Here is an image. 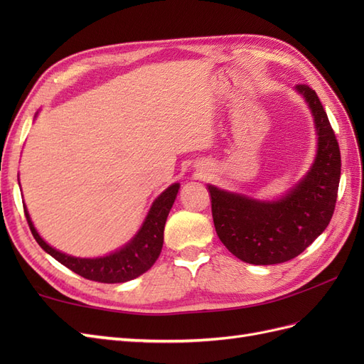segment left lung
<instances>
[{
  "mask_svg": "<svg viewBox=\"0 0 364 364\" xmlns=\"http://www.w3.org/2000/svg\"><path fill=\"white\" fill-rule=\"evenodd\" d=\"M310 106L317 130V156L311 170L279 202L264 203L208 185L215 232L237 258L257 266L296 258L331 222L340 182V149L314 90L296 86Z\"/></svg>",
  "mask_w": 364,
  "mask_h": 364,
  "instance_id": "obj_1",
  "label": "left lung"
}]
</instances>
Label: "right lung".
<instances>
[{"instance_id": "right-lung-1", "label": "right lung", "mask_w": 364, "mask_h": 364, "mask_svg": "<svg viewBox=\"0 0 364 364\" xmlns=\"http://www.w3.org/2000/svg\"><path fill=\"white\" fill-rule=\"evenodd\" d=\"M178 191L179 183H174L158 197L138 235L127 246L112 253V255L95 259L74 258L53 249L39 237L36 229L33 228L26 208L24 214L38 245L47 253H50L54 259H58L65 267H68L74 273L90 281L117 284L139 277V274L147 272L158 259L164 243V226L165 222H167L168 213L174 203L176 196H178Z\"/></svg>"}]
</instances>
